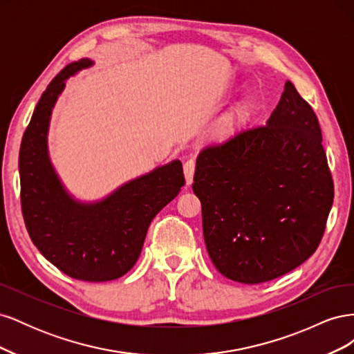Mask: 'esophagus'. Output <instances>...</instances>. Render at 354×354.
<instances>
[{
    "label": "esophagus",
    "mask_w": 354,
    "mask_h": 354,
    "mask_svg": "<svg viewBox=\"0 0 354 354\" xmlns=\"http://www.w3.org/2000/svg\"><path fill=\"white\" fill-rule=\"evenodd\" d=\"M185 176H186V183L190 185L194 181V174H195V160L194 159H187L185 165Z\"/></svg>",
    "instance_id": "esophagus-1"
}]
</instances>
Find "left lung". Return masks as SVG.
<instances>
[{"label":"left lung","mask_w":354,"mask_h":354,"mask_svg":"<svg viewBox=\"0 0 354 354\" xmlns=\"http://www.w3.org/2000/svg\"><path fill=\"white\" fill-rule=\"evenodd\" d=\"M194 181L209 259L234 282L276 279L324 238L334 181L317 116L289 80L266 125L202 149Z\"/></svg>","instance_id":"8db88e82"}]
</instances>
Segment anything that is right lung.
<instances>
[{"label":"right lung","mask_w":354,"mask_h":354,"mask_svg":"<svg viewBox=\"0 0 354 354\" xmlns=\"http://www.w3.org/2000/svg\"><path fill=\"white\" fill-rule=\"evenodd\" d=\"M91 63H69L42 93L20 145V203L30 241L51 264L73 279L106 282L131 270L149 224L186 181L173 160L93 205L69 198L47 155L48 121L65 80Z\"/></svg>","instance_id":"obj_1"}]
</instances>
